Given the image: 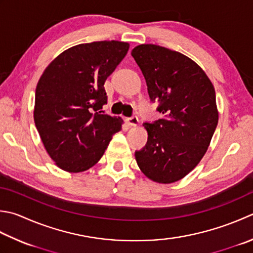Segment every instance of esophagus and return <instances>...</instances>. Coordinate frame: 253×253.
I'll return each mask as SVG.
<instances>
[{
  "label": "esophagus",
  "mask_w": 253,
  "mask_h": 253,
  "mask_svg": "<svg viewBox=\"0 0 253 253\" xmlns=\"http://www.w3.org/2000/svg\"><path fill=\"white\" fill-rule=\"evenodd\" d=\"M138 117L137 116H131V117H128L126 118V123L128 124L129 126H137L138 125Z\"/></svg>",
  "instance_id": "34e87169"
}]
</instances>
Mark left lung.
<instances>
[{
  "mask_svg": "<svg viewBox=\"0 0 253 253\" xmlns=\"http://www.w3.org/2000/svg\"><path fill=\"white\" fill-rule=\"evenodd\" d=\"M131 56L145 77L152 103L163 118L143 123L146 146L135 152L143 174L158 183L181 180L199 165L214 135L218 112L211 80L200 66L177 51L139 44Z\"/></svg>",
  "mask_w": 253,
  "mask_h": 253,
  "instance_id": "obj_1",
  "label": "left lung"
}]
</instances>
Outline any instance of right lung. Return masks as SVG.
<instances>
[{
    "label": "right lung",
    "instance_id": "1",
    "mask_svg": "<svg viewBox=\"0 0 253 253\" xmlns=\"http://www.w3.org/2000/svg\"><path fill=\"white\" fill-rule=\"evenodd\" d=\"M129 49L117 41L69 48L43 71L35 94L34 120L51 159L60 169L82 172L101 159L123 121L102 114L104 88Z\"/></svg>",
    "mask_w": 253,
    "mask_h": 253
}]
</instances>
